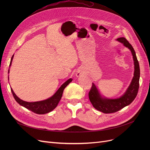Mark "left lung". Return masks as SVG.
Returning a JSON list of instances; mask_svg holds the SVG:
<instances>
[{"label":"left lung","instance_id":"1","mask_svg":"<svg viewBox=\"0 0 150 150\" xmlns=\"http://www.w3.org/2000/svg\"><path fill=\"white\" fill-rule=\"evenodd\" d=\"M117 41L121 42L129 49L132 53L134 65V76L127 91L119 98H108L102 96L97 86L92 83L91 89L89 93V98L93 106L98 111L105 114L114 113L124 107L130 105L137 96L139 88L140 67L136 52L132 45L125 38H119Z\"/></svg>","mask_w":150,"mask_h":150}]
</instances>
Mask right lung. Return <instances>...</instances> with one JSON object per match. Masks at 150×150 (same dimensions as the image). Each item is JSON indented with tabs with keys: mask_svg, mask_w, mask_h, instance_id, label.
I'll list each match as a JSON object with an SVG mask.
<instances>
[{
	"mask_svg": "<svg viewBox=\"0 0 150 150\" xmlns=\"http://www.w3.org/2000/svg\"><path fill=\"white\" fill-rule=\"evenodd\" d=\"M14 57V54L12 56L10 67L11 65V62ZM10 72V70H8V73ZM9 78V77H8ZM9 80V78H8ZM72 81V78H69L65 83H63L61 87L58 89V91L54 93L53 96L51 97L47 98L45 100L39 101H35V102H27L20 99L16 95L14 91L12 89H11V92L13 93V96L18 103L22 106L27 108L28 110H30L32 112L38 114H45L47 113H49L56 108L58 106V104L59 102L64 89L66 88V86Z\"/></svg>",
	"mask_w": 150,
	"mask_h": 150,
	"instance_id": "1",
	"label": "right lung"
}]
</instances>
